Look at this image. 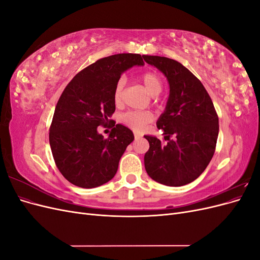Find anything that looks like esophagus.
<instances>
[{"mask_svg":"<svg viewBox=\"0 0 260 260\" xmlns=\"http://www.w3.org/2000/svg\"><path fill=\"white\" fill-rule=\"evenodd\" d=\"M140 138H141V135H140V133L135 132V139H136V140H138V139H140Z\"/></svg>","mask_w":260,"mask_h":260,"instance_id":"1","label":"esophagus"}]
</instances>
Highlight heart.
Segmentation results:
<instances>
[{"label":"heart","mask_w":260,"mask_h":260,"mask_svg":"<svg viewBox=\"0 0 260 260\" xmlns=\"http://www.w3.org/2000/svg\"><path fill=\"white\" fill-rule=\"evenodd\" d=\"M141 82L143 83L144 88L147 90L148 93H151L152 95H158L161 92L164 82L159 75L153 72L144 73L140 77ZM124 84L125 80L123 78H120L117 81L115 89H114V102L116 105L121 104L122 98H123V91H124ZM153 120V115L149 112H138L132 111L128 112L121 116V121L128 125L129 128L136 130V131H142L146 125Z\"/></svg>","instance_id":"b5f03b06"}]
</instances>
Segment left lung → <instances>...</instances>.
<instances>
[{
	"label": "left lung",
	"instance_id": "obj_1",
	"mask_svg": "<svg viewBox=\"0 0 260 260\" xmlns=\"http://www.w3.org/2000/svg\"><path fill=\"white\" fill-rule=\"evenodd\" d=\"M147 64L167 78L169 98L157 128L164 130L166 144L144 136L149 148L144 155L147 175L168 186L191 183L206 169L215 153L219 119L202 82L179 61L143 55ZM174 136V139H169Z\"/></svg>",
	"mask_w": 260,
	"mask_h": 260
}]
</instances>
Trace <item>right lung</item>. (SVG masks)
<instances>
[{"instance_id": "1", "label": "right lung", "mask_w": 260, "mask_h": 260, "mask_svg": "<svg viewBox=\"0 0 260 260\" xmlns=\"http://www.w3.org/2000/svg\"><path fill=\"white\" fill-rule=\"evenodd\" d=\"M143 65L140 54L101 58L77 74L61 93L50 128V145L55 164L70 183L92 188L115 177L135 136L118 123L104 139L98 127L106 124L115 112L114 89L121 74Z\"/></svg>"}]
</instances>
